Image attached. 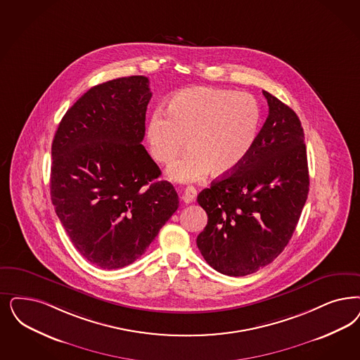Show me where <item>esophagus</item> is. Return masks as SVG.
<instances>
[{
  "label": "esophagus",
  "instance_id": "1",
  "mask_svg": "<svg viewBox=\"0 0 360 360\" xmlns=\"http://www.w3.org/2000/svg\"><path fill=\"white\" fill-rule=\"evenodd\" d=\"M195 198H197V190L194 187H187V188H185V191L182 194V200L185 203H191V202L195 200Z\"/></svg>",
  "mask_w": 360,
  "mask_h": 360
}]
</instances>
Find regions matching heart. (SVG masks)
<instances>
[{
  "instance_id": "b5f03b06",
  "label": "heart",
  "mask_w": 360,
  "mask_h": 360,
  "mask_svg": "<svg viewBox=\"0 0 360 360\" xmlns=\"http://www.w3.org/2000/svg\"><path fill=\"white\" fill-rule=\"evenodd\" d=\"M166 113L150 117L146 136L153 158L165 165L176 158L187 141L188 151L167 172L175 182H195L209 172L215 176L233 173L252 149L261 124L257 99L221 87L179 91Z\"/></svg>"
}]
</instances>
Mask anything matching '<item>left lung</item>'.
I'll return each instance as SVG.
<instances>
[{
	"label": "left lung",
	"instance_id": "obj_1",
	"mask_svg": "<svg viewBox=\"0 0 360 360\" xmlns=\"http://www.w3.org/2000/svg\"><path fill=\"white\" fill-rule=\"evenodd\" d=\"M263 96L269 115L246 160L197 199L207 212L197 246L214 270L229 276L255 273L285 250L309 194L300 121L273 94Z\"/></svg>",
	"mask_w": 360,
	"mask_h": 360
}]
</instances>
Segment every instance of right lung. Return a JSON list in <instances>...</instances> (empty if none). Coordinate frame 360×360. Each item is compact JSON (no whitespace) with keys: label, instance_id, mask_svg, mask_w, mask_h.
<instances>
[{"label":"right lung","instance_id":"right-lung-1","mask_svg":"<svg viewBox=\"0 0 360 360\" xmlns=\"http://www.w3.org/2000/svg\"><path fill=\"white\" fill-rule=\"evenodd\" d=\"M150 98L143 75L99 84L66 112L53 139L54 210L79 254L105 270L136 261L179 206L142 145Z\"/></svg>","mask_w":360,"mask_h":360}]
</instances>
